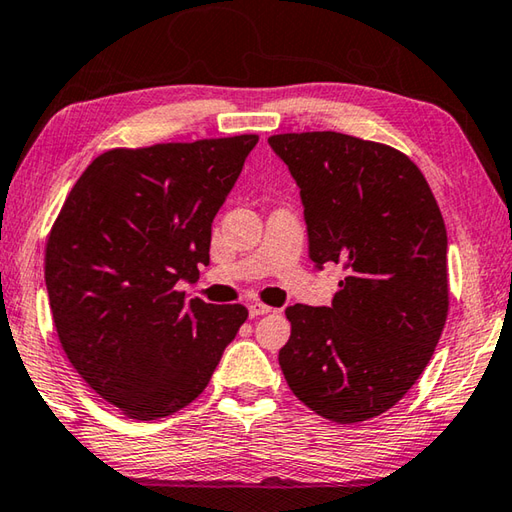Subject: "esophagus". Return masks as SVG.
<instances>
[{"label":"esophagus","mask_w":512,"mask_h":512,"mask_svg":"<svg viewBox=\"0 0 512 512\" xmlns=\"http://www.w3.org/2000/svg\"><path fill=\"white\" fill-rule=\"evenodd\" d=\"M269 312H272V307L265 305V303H252V305H249V316H252V318L269 314Z\"/></svg>","instance_id":"obj_1"}]
</instances>
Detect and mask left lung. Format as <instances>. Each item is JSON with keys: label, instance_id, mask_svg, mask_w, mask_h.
I'll use <instances>...</instances> for the list:
<instances>
[{"label": "left lung", "instance_id": "obj_1", "mask_svg": "<svg viewBox=\"0 0 512 512\" xmlns=\"http://www.w3.org/2000/svg\"><path fill=\"white\" fill-rule=\"evenodd\" d=\"M301 187L310 258L343 265L332 307L285 310V381L318 417L361 423L426 370L448 316V236L430 185L399 149L339 131L267 138Z\"/></svg>", "mask_w": 512, "mask_h": 512}]
</instances>
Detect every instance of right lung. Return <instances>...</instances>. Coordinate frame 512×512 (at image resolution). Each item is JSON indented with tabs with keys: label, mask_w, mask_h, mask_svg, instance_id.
Wrapping results in <instances>:
<instances>
[{
	"label": "right lung",
	"mask_w": 512,
	"mask_h": 512,
	"mask_svg": "<svg viewBox=\"0 0 512 512\" xmlns=\"http://www.w3.org/2000/svg\"><path fill=\"white\" fill-rule=\"evenodd\" d=\"M256 133L100 153L48 231L44 276L66 359L124 417L156 421L196 401L245 305L176 289L209 263L211 223Z\"/></svg>",
	"instance_id": "right-lung-1"
}]
</instances>
